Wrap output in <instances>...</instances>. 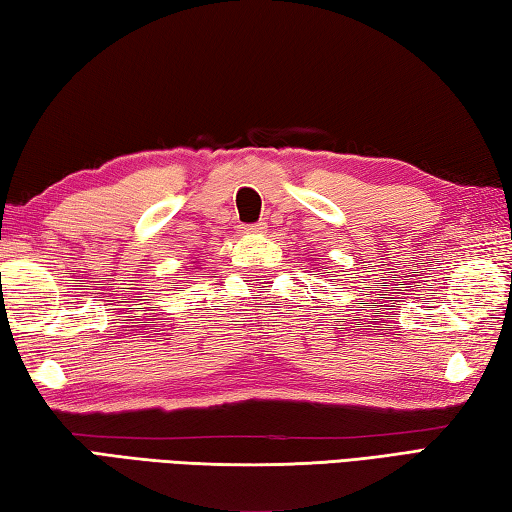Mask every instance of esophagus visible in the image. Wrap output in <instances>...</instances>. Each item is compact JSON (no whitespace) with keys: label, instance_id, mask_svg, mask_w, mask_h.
Returning <instances> with one entry per match:
<instances>
[{"label":"esophagus","instance_id":"esophagus-1","mask_svg":"<svg viewBox=\"0 0 512 512\" xmlns=\"http://www.w3.org/2000/svg\"><path fill=\"white\" fill-rule=\"evenodd\" d=\"M264 230H266V223L264 221L244 225V232H248V235H259V232H264Z\"/></svg>","mask_w":512,"mask_h":512}]
</instances>
